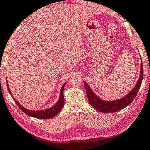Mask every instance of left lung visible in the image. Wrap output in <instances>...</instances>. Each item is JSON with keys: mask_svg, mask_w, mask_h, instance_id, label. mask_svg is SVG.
Instances as JSON below:
<instances>
[{"mask_svg": "<svg viewBox=\"0 0 150 150\" xmlns=\"http://www.w3.org/2000/svg\"><path fill=\"white\" fill-rule=\"evenodd\" d=\"M140 74H139V79L137 83L135 85L134 88L132 89L130 92H129L126 96L121 98V99L116 100H111V101H106L100 98L96 94H95L92 90L90 87L88 86L86 82L84 81V87L86 91L88 100L89 101L90 105L98 111H100L103 113H110L116 112L120 111L124 108L127 106L129 104L133 102L134 98H136L137 94V92L140 88L142 80H143L144 69L143 64L141 61L140 65Z\"/></svg>", "mask_w": 150, "mask_h": 150, "instance_id": "1", "label": "left lung"}]
</instances>
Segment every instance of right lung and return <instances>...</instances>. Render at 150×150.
<instances>
[{"mask_svg":"<svg viewBox=\"0 0 150 150\" xmlns=\"http://www.w3.org/2000/svg\"><path fill=\"white\" fill-rule=\"evenodd\" d=\"M66 82L62 85V88H61L60 90V97H59V99L58 100L56 104L52 105V107L49 108L45 109V110H30L28 109H26L25 108L23 107L20 103L17 101V100L14 98V96L12 94L11 90H10L8 82L6 80V84H7V88H8V92L11 95L12 98H13L14 101L15 102L17 105L19 107V108L21 109L22 111L24 113H25L26 115H28L29 116L36 117V118L38 119H50L52 118L54 116L57 115L62 108H63V105L64 104V88L65 87Z\"/></svg>","mask_w":150,"mask_h":150,"instance_id":"right-lung-1","label":"right lung"}]
</instances>
